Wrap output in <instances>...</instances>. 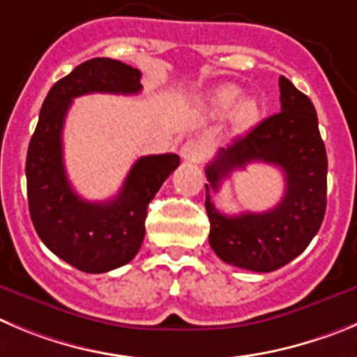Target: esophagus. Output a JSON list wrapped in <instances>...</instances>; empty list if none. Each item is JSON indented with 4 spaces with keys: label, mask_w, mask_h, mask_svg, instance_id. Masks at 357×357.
I'll list each match as a JSON object with an SVG mask.
<instances>
[{
    "label": "esophagus",
    "mask_w": 357,
    "mask_h": 357,
    "mask_svg": "<svg viewBox=\"0 0 357 357\" xmlns=\"http://www.w3.org/2000/svg\"><path fill=\"white\" fill-rule=\"evenodd\" d=\"M206 148L201 141H186L181 148V158L186 162H201L204 156Z\"/></svg>",
    "instance_id": "1"
}]
</instances>
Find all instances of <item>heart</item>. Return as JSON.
Masks as SVG:
<instances>
[{
    "label": "heart",
    "mask_w": 357,
    "mask_h": 357,
    "mask_svg": "<svg viewBox=\"0 0 357 357\" xmlns=\"http://www.w3.org/2000/svg\"><path fill=\"white\" fill-rule=\"evenodd\" d=\"M239 96H241V89L238 86L225 84L209 93L208 103L215 114H225V112L232 111V126L236 132H245L257 123L259 103L257 100L250 98V96L241 100Z\"/></svg>",
    "instance_id": "1"
}]
</instances>
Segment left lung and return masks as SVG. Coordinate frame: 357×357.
Here are the masks:
<instances>
[{
  "mask_svg": "<svg viewBox=\"0 0 357 357\" xmlns=\"http://www.w3.org/2000/svg\"><path fill=\"white\" fill-rule=\"evenodd\" d=\"M280 102L282 112L220 149L206 167L209 245L227 264L257 273L275 271L305 252L326 213L328 156L314 103L285 77H280ZM252 161L271 162L284 171L282 201L264 213H220L208 192L218 191L222 178Z\"/></svg>",
  "mask_w": 357,
  "mask_h": 357,
  "instance_id": "1",
  "label": "left lung"
}]
</instances>
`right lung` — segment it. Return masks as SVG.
<instances>
[{
  "label": "right lung",
  "mask_w": 357,
  "mask_h": 357,
  "mask_svg": "<svg viewBox=\"0 0 357 357\" xmlns=\"http://www.w3.org/2000/svg\"><path fill=\"white\" fill-rule=\"evenodd\" d=\"M141 89V72L118 59L81 63L47 93L29 141L26 183L36 234L52 254L84 273L111 271L137 255L148 204L179 165V156H141L112 201H84L73 192L63 162L66 112L73 98L88 93L137 95Z\"/></svg>",
  "instance_id": "obj_1"
}]
</instances>
